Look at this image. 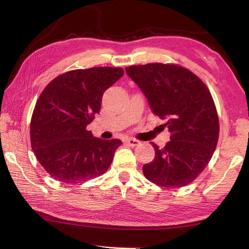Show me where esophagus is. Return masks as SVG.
I'll return each mask as SVG.
<instances>
[{
    "label": "esophagus",
    "instance_id": "34e87169",
    "mask_svg": "<svg viewBox=\"0 0 249 249\" xmlns=\"http://www.w3.org/2000/svg\"><path fill=\"white\" fill-rule=\"evenodd\" d=\"M125 142H126V144H128L130 146H136V145H138L140 143L139 140L134 139V138H127L125 140Z\"/></svg>",
    "mask_w": 249,
    "mask_h": 249
}]
</instances>
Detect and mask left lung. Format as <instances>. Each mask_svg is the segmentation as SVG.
I'll list each match as a JSON object with an SVG mask.
<instances>
[{
    "mask_svg": "<svg viewBox=\"0 0 249 249\" xmlns=\"http://www.w3.org/2000/svg\"><path fill=\"white\" fill-rule=\"evenodd\" d=\"M125 71L171 134L163 147L151 142L155 157L142 167L144 177L163 187L186 186L208 166L217 145L212 95L195 73L178 65L152 63Z\"/></svg>",
    "mask_w": 249,
    "mask_h": 249,
    "instance_id": "obj_1",
    "label": "left lung"
}]
</instances>
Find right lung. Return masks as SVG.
Wrapping results in <instances>:
<instances>
[{"label":"right lung","instance_id":"1","mask_svg":"<svg viewBox=\"0 0 249 249\" xmlns=\"http://www.w3.org/2000/svg\"><path fill=\"white\" fill-rule=\"evenodd\" d=\"M123 75L120 67L71 71L40 94L31 120V144L52 178L71 185L108 170L122 141L95 138L87 126L99 113L104 92Z\"/></svg>","mask_w":249,"mask_h":249}]
</instances>
